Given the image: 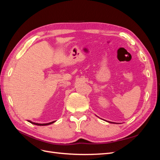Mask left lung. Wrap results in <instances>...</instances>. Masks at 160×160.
Instances as JSON below:
<instances>
[{"mask_svg": "<svg viewBox=\"0 0 160 160\" xmlns=\"http://www.w3.org/2000/svg\"><path fill=\"white\" fill-rule=\"evenodd\" d=\"M109 122V123H113V122Z\"/></svg>", "mask_w": 160, "mask_h": 160, "instance_id": "left-lung-1", "label": "left lung"}]
</instances>
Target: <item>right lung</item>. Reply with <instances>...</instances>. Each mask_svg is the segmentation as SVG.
Returning <instances> with one entry per match:
<instances>
[{
	"label": "right lung",
	"mask_w": 160,
	"mask_h": 160,
	"mask_svg": "<svg viewBox=\"0 0 160 160\" xmlns=\"http://www.w3.org/2000/svg\"><path fill=\"white\" fill-rule=\"evenodd\" d=\"M27 122H30L31 123H32V124H34V125H40V126H44V125H51V124H52V123H55V121H53V122H50V123H35V122H31V121H29V120H27Z\"/></svg>",
	"instance_id": "right-lung-1"
}]
</instances>
